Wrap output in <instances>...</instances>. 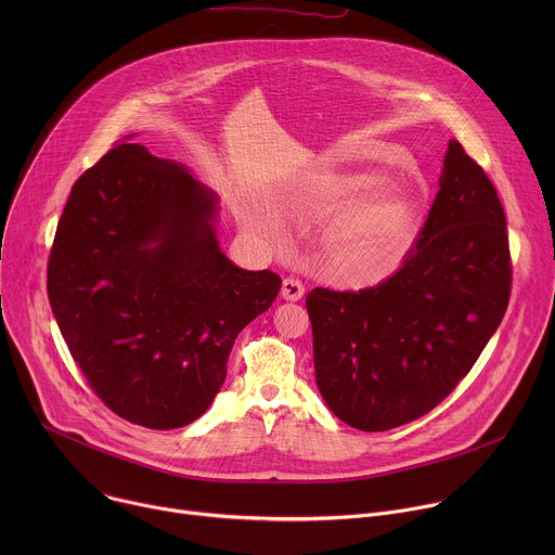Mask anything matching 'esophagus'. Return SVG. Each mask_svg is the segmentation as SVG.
Masks as SVG:
<instances>
[{"label":"esophagus","mask_w":555,"mask_h":555,"mask_svg":"<svg viewBox=\"0 0 555 555\" xmlns=\"http://www.w3.org/2000/svg\"><path fill=\"white\" fill-rule=\"evenodd\" d=\"M302 294H305V285L298 281V279H285L283 281V287H281V296L285 298V300H298V298H302Z\"/></svg>","instance_id":"obj_1"}]
</instances>
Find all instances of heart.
I'll list each match as a JSON object with an SVG mask.
<instances>
[{
    "label": "heart",
    "mask_w": 555,
    "mask_h": 555,
    "mask_svg": "<svg viewBox=\"0 0 555 555\" xmlns=\"http://www.w3.org/2000/svg\"><path fill=\"white\" fill-rule=\"evenodd\" d=\"M373 184V178H358L338 191L330 206L336 208ZM417 221V199L400 186H386L347 208L325 236L330 268L349 281H373L386 274L406 250ZM253 230H268L272 219L266 212L246 217Z\"/></svg>",
    "instance_id": "1"
}]
</instances>
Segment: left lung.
I'll return each instance as SVG.
<instances>
[{"mask_svg": "<svg viewBox=\"0 0 555 555\" xmlns=\"http://www.w3.org/2000/svg\"><path fill=\"white\" fill-rule=\"evenodd\" d=\"M509 294V236L496 186L450 140L439 193L402 268L358 292L307 294L323 400L366 433L420 420L479 360Z\"/></svg>", "mask_w": 555, "mask_h": 555, "instance_id": "1", "label": "left lung"}]
</instances>
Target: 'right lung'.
Returning <instances> with one entry per match:
<instances>
[{
	"label": "right lung",
	"mask_w": 555,
	"mask_h": 555,
	"mask_svg": "<svg viewBox=\"0 0 555 555\" xmlns=\"http://www.w3.org/2000/svg\"><path fill=\"white\" fill-rule=\"evenodd\" d=\"M131 138L74 182L48 298L101 402L171 430L206 413L236 336L274 302L281 276L228 261L210 225L215 195Z\"/></svg>",
	"instance_id": "add662e5"
}]
</instances>
